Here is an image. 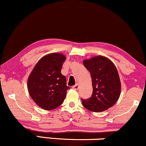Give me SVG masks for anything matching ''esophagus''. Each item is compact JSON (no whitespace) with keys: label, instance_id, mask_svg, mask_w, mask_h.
Segmentation results:
<instances>
[{"label":"esophagus","instance_id":"esophagus-1","mask_svg":"<svg viewBox=\"0 0 146 146\" xmlns=\"http://www.w3.org/2000/svg\"><path fill=\"white\" fill-rule=\"evenodd\" d=\"M80 88V85L78 84H76V85H74L73 86V89H75V90H78V89H79Z\"/></svg>","mask_w":146,"mask_h":146}]
</instances>
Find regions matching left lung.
<instances>
[{"instance_id": "8db88e82", "label": "left lung", "mask_w": 146, "mask_h": 146, "mask_svg": "<svg viewBox=\"0 0 146 146\" xmlns=\"http://www.w3.org/2000/svg\"><path fill=\"white\" fill-rule=\"evenodd\" d=\"M83 64L91 73L93 94L90 98L82 99V105L91 111L108 110L117 102L121 95V83L116 66L102 55L84 60Z\"/></svg>"}]
</instances>
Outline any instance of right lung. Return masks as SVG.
I'll return each mask as SVG.
<instances>
[{"mask_svg": "<svg viewBox=\"0 0 146 146\" xmlns=\"http://www.w3.org/2000/svg\"><path fill=\"white\" fill-rule=\"evenodd\" d=\"M66 56L52 52L38 61L28 78V90L30 97L41 108L54 110L64 100L66 91V78L61 73Z\"/></svg>", "mask_w": 146, "mask_h": 146, "instance_id": "right-lung-1", "label": "right lung"}]
</instances>
